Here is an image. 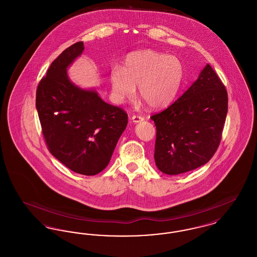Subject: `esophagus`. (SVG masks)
<instances>
[{
    "label": "esophagus",
    "mask_w": 257,
    "mask_h": 257,
    "mask_svg": "<svg viewBox=\"0 0 257 257\" xmlns=\"http://www.w3.org/2000/svg\"><path fill=\"white\" fill-rule=\"evenodd\" d=\"M145 118L143 117V116H141V115H133L132 116V121L134 123L141 122V121H143Z\"/></svg>",
    "instance_id": "obj_1"
}]
</instances>
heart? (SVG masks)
I'll return each mask as SVG.
<instances>
[{"mask_svg":"<svg viewBox=\"0 0 257 257\" xmlns=\"http://www.w3.org/2000/svg\"><path fill=\"white\" fill-rule=\"evenodd\" d=\"M184 79L182 62L174 56L152 50L134 52L127 56L120 69L110 71L111 98L122 104L139 95L152 109L169 106L176 97Z\"/></svg>","mask_w":257,"mask_h":257,"instance_id":"b5f03b06","label":"heart"}]
</instances>
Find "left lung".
<instances>
[{
	"label": "left lung",
	"mask_w": 257,
	"mask_h": 257,
	"mask_svg": "<svg viewBox=\"0 0 257 257\" xmlns=\"http://www.w3.org/2000/svg\"><path fill=\"white\" fill-rule=\"evenodd\" d=\"M227 103L225 86L206 64L180 97L152 115L157 130L154 159L160 171L176 175L209 162L220 146Z\"/></svg>",
	"instance_id": "left-lung-1"
}]
</instances>
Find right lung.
I'll return each instance as SVG.
<instances>
[{
    "label": "right lung",
    "mask_w": 257,
    "mask_h": 257,
    "mask_svg": "<svg viewBox=\"0 0 257 257\" xmlns=\"http://www.w3.org/2000/svg\"><path fill=\"white\" fill-rule=\"evenodd\" d=\"M84 49L77 42L51 63L37 86L36 106L51 154L71 171L95 175L108 166L128 115L69 80L67 67Z\"/></svg>",
    "instance_id": "add662e5"
}]
</instances>
